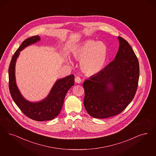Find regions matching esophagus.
Here are the masks:
<instances>
[{
    "label": "esophagus",
    "mask_w": 156,
    "mask_h": 156,
    "mask_svg": "<svg viewBox=\"0 0 156 156\" xmlns=\"http://www.w3.org/2000/svg\"><path fill=\"white\" fill-rule=\"evenodd\" d=\"M75 82L77 83H80L81 82V79L79 76H76L75 78Z\"/></svg>",
    "instance_id": "obj_1"
}]
</instances>
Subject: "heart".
Segmentation results:
<instances>
[{
  "mask_svg": "<svg viewBox=\"0 0 156 156\" xmlns=\"http://www.w3.org/2000/svg\"><path fill=\"white\" fill-rule=\"evenodd\" d=\"M74 58L80 61L82 71L87 75H96L102 70L107 56V48L101 41L87 40L73 51ZM67 61L70 62V59Z\"/></svg>",
  "mask_w": 156,
  "mask_h": 156,
  "instance_id": "obj_1",
  "label": "heart"
}]
</instances>
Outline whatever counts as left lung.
I'll return each instance as SVG.
<instances>
[{"instance_id":"8db88e82","label":"left lung","mask_w":156,"mask_h":156,"mask_svg":"<svg viewBox=\"0 0 156 156\" xmlns=\"http://www.w3.org/2000/svg\"><path fill=\"white\" fill-rule=\"evenodd\" d=\"M118 38L119 47L114 60L83 84L84 106L94 118H108L121 113L137 89L138 60L129 43L121 37Z\"/></svg>"}]
</instances>
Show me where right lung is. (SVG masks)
Wrapping results in <instances>:
<instances>
[{
    "instance_id": "add662e5",
    "label": "right lung",
    "mask_w": 156,
    "mask_h": 156,
    "mask_svg": "<svg viewBox=\"0 0 156 156\" xmlns=\"http://www.w3.org/2000/svg\"><path fill=\"white\" fill-rule=\"evenodd\" d=\"M40 40V36H34L28 38L22 43L12 57L9 69V77L10 92L16 105L28 118L43 122L52 120L60 113L66 93L74 84V75H68L58 80L48 96L40 101H29L23 97L16 85L15 74L16 59L20 51Z\"/></svg>"
}]
</instances>
